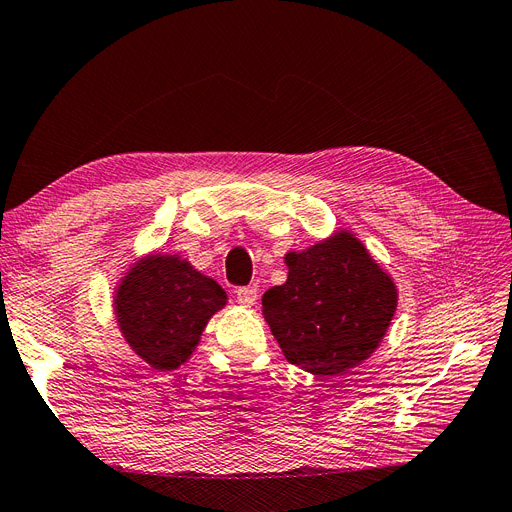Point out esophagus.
I'll list each match as a JSON object with an SVG mask.
<instances>
[{"label": "esophagus", "mask_w": 512, "mask_h": 512, "mask_svg": "<svg viewBox=\"0 0 512 512\" xmlns=\"http://www.w3.org/2000/svg\"><path fill=\"white\" fill-rule=\"evenodd\" d=\"M258 299V290L256 288H237V301L245 307H252Z\"/></svg>", "instance_id": "34e87169"}]
</instances>
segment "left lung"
<instances>
[{
    "mask_svg": "<svg viewBox=\"0 0 512 512\" xmlns=\"http://www.w3.org/2000/svg\"><path fill=\"white\" fill-rule=\"evenodd\" d=\"M288 280L262 294V316L286 361L339 376L367 361L397 309V286L350 230L284 256Z\"/></svg>",
    "mask_w": 512,
    "mask_h": 512,
    "instance_id": "left-lung-1",
    "label": "left lung"
}]
</instances>
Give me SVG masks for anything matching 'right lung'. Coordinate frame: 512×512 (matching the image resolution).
Returning a JSON list of instances; mask_svg holds the SVG:
<instances>
[{"mask_svg": "<svg viewBox=\"0 0 512 512\" xmlns=\"http://www.w3.org/2000/svg\"><path fill=\"white\" fill-rule=\"evenodd\" d=\"M224 288L179 254L153 252L123 273L113 312L126 344L158 371L190 359L207 322L224 309Z\"/></svg>", "mask_w": 512, "mask_h": 512, "instance_id": "add662e5", "label": "right lung"}]
</instances>
